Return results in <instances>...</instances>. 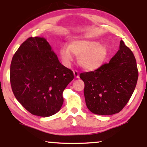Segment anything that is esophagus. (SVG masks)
<instances>
[{
  "label": "esophagus",
  "instance_id": "esophagus-1",
  "mask_svg": "<svg viewBox=\"0 0 147 147\" xmlns=\"http://www.w3.org/2000/svg\"><path fill=\"white\" fill-rule=\"evenodd\" d=\"M74 77L76 78H79L80 77V75H79V73H78V71H74Z\"/></svg>",
  "mask_w": 147,
  "mask_h": 147
}]
</instances>
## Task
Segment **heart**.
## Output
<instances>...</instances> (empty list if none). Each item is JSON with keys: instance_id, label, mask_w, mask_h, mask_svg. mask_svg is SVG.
<instances>
[{"instance_id": "heart-1", "label": "heart", "mask_w": 147, "mask_h": 147, "mask_svg": "<svg viewBox=\"0 0 147 147\" xmlns=\"http://www.w3.org/2000/svg\"><path fill=\"white\" fill-rule=\"evenodd\" d=\"M61 61L66 65L73 61L74 55L78 56L80 67L86 71H94L101 67L108 56L107 46L96 40L79 39L71 41L69 45L63 44L60 48Z\"/></svg>"}]
</instances>
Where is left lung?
<instances>
[{
  "instance_id": "1",
  "label": "left lung",
  "mask_w": 147,
  "mask_h": 147,
  "mask_svg": "<svg viewBox=\"0 0 147 147\" xmlns=\"http://www.w3.org/2000/svg\"><path fill=\"white\" fill-rule=\"evenodd\" d=\"M80 77L84 82V97L90 112L98 115L118 113L135 89L138 77L136 59L121 40L119 50L109 63Z\"/></svg>"
}]
</instances>
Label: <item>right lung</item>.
<instances>
[{
	"label": "right lung",
	"mask_w": 147,
	"mask_h": 147,
	"mask_svg": "<svg viewBox=\"0 0 147 147\" xmlns=\"http://www.w3.org/2000/svg\"><path fill=\"white\" fill-rule=\"evenodd\" d=\"M74 78L73 71L60 63L44 37L28 38L12 59V90L33 115L48 117L59 112L63 90Z\"/></svg>",
	"instance_id": "add662e5"
}]
</instances>
